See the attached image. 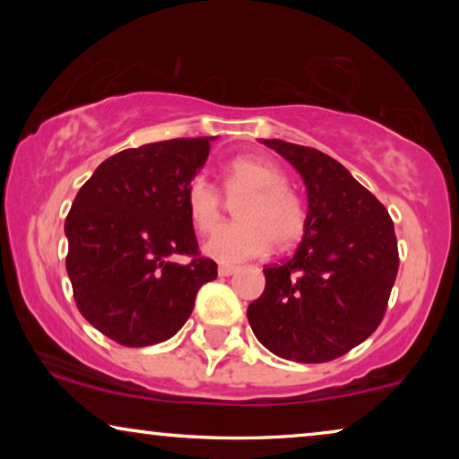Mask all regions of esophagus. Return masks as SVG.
I'll list each match as a JSON object with an SVG mask.
<instances>
[{"label": "esophagus", "instance_id": "34e87169", "mask_svg": "<svg viewBox=\"0 0 459 459\" xmlns=\"http://www.w3.org/2000/svg\"><path fill=\"white\" fill-rule=\"evenodd\" d=\"M217 272H219V275H231L238 272V267L236 265H219Z\"/></svg>", "mask_w": 459, "mask_h": 459}]
</instances>
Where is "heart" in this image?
Wrapping results in <instances>:
<instances>
[{"label":"heart","instance_id":"1","mask_svg":"<svg viewBox=\"0 0 459 459\" xmlns=\"http://www.w3.org/2000/svg\"><path fill=\"white\" fill-rule=\"evenodd\" d=\"M221 192L238 200L240 223L219 228L204 242V253L219 263H240L261 255L273 242L288 248L305 234L307 215L297 194L286 187V175L259 156H240L225 167ZM186 209L198 231L215 230L223 219V198L209 179L198 175L186 187Z\"/></svg>","mask_w":459,"mask_h":459}]
</instances>
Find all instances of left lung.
Segmentation results:
<instances>
[{
	"label": "left lung",
	"mask_w": 459,
	"mask_h": 459,
	"mask_svg": "<svg viewBox=\"0 0 459 459\" xmlns=\"http://www.w3.org/2000/svg\"><path fill=\"white\" fill-rule=\"evenodd\" d=\"M284 156L307 187L305 236L290 259L267 265L248 324L281 359L325 363L366 341L386 313L399 269L385 204L341 162L316 148L261 140Z\"/></svg>",
	"instance_id": "8db88e82"
}]
</instances>
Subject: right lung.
Instances as JSON below:
<instances>
[{
    "label": "right lung",
    "mask_w": 459,
    "mask_h": 459,
    "mask_svg": "<svg viewBox=\"0 0 459 459\" xmlns=\"http://www.w3.org/2000/svg\"><path fill=\"white\" fill-rule=\"evenodd\" d=\"M212 137L127 148L100 165L68 211L66 272L81 316L123 347L171 338L198 288L217 278L200 256L186 187ZM186 254L187 264L174 261Z\"/></svg>",
    "instance_id": "right-lung-1"
}]
</instances>
